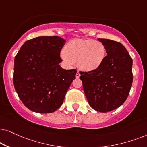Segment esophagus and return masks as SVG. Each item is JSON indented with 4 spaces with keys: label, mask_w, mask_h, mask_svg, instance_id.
I'll return each instance as SVG.
<instances>
[{
    "label": "esophagus",
    "mask_w": 147,
    "mask_h": 147,
    "mask_svg": "<svg viewBox=\"0 0 147 147\" xmlns=\"http://www.w3.org/2000/svg\"><path fill=\"white\" fill-rule=\"evenodd\" d=\"M80 76H81V75H80L79 71H77V74H76V78H79Z\"/></svg>",
    "instance_id": "1"
}]
</instances>
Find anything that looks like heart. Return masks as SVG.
Masks as SVG:
<instances>
[{"instance_id": "b5f03b06", "label": "heart", "mask_w": 147, "mask_h": 147, "mask_svg": "<svg viewBox=\"0 0 147 147\" xmlns=\"http://www.w3.org/2000/svg\"><path fill=\"white\" fill-rule=\"evenodd\" d=\"M106 50L102 43L93 40L75 39L67 44L60 56L67 64L77 60V66L85 71L98 68L104 61Z\"/></svg>"}]
</instances>
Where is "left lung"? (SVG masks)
Masks as SVG:
<instances>
[{"mask_svg": "<svg viewBox=\"0 0 147 147\" xmlns=\"http://www.w3.org/2000/svg\"><path fill=\"white\" fill-rule=\"evenodd\" d=\"M107 55L97 69L79 72L84 92L92 108L107 112L121 106L132 87V59L120 42L98 39Z\"/></svg>", "mask_w": 147, "mask_h": 147, "instance_id": "8db88e82", "label": "left lung"}]
</instances>
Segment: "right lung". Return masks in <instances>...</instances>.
Masks as SVG:
<instances>
[{"label": "right lung", "instance_id": "obj_1", "mask_svg": "<svg viewBox=\"0 0 147 147\" xmlns=\"http://www.w3.org/2000/svg\"><path fill=\"white\" fill-rule=\"evenodd\" d=\"M65 40L41 36L25 42L15 56L13 84L23 104L41 113L61 106L77 70L63 69L60 51Z\"/></svg>", "mask_w": 147, "mask_h": 147}]
</instances>
